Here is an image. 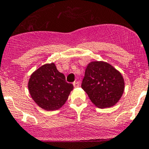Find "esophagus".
Returning a JSON list of instances; mask_svg holds the SVG:
<instances>
[{"instance_id":"obj_1","label":"esophagus","mask_w":149,"mask_h":149,"mask_svg":"<svg viewBox=\"0 0 149 149\" xmlns=\"http://www.w3.org/2000/svg\"><path fill=\"white\" fill-rule=\"evenodd\" d=\"M73 86H74L75 88H78V87L80 86V84H79V81H75L74 83H73Z\"/></svg>"}]
</instances>
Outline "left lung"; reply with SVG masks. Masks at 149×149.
Returning <instances> with one entry per match:
<instances>
[{
    "label": "left lung",
    "mask_w": 149,
    "mask_h": 149,
    "mask_svg": "<svg viewBox=\"0 0 149 149\" xmlns=\"http://www.w3.org/2000/svg\"><path fill=\"white\" fill-rule=\"evenodd\" d=\"M91 102L99 108L114 106L120 100L125 81L119 70L104 61H92L86 66L81 84Z\"/></svg>",
    "instance_id": "left-lung-1"
}]
</instances>
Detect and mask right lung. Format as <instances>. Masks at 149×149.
<instances>
[{"label":"right lung","mask_w":149,"mask_h":149,"mask_svg":"<svg viewBox=\"0 0 149 149\" xmlns=\"http://www.w3.org/2000/svg\"><path fill=\"white\" fill-rule=\"evenodd\" d=\"M31 97L40 107L54 111L62 107L67 101L73 84L65 81L54 63L42 65L31 73L28 82Z\"/></svg>","instance_id":"1"}]
</instances>
